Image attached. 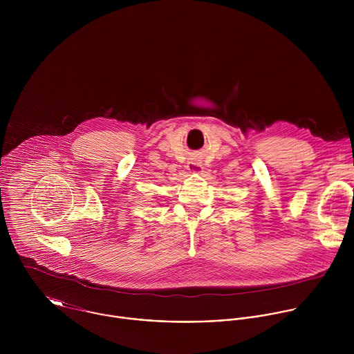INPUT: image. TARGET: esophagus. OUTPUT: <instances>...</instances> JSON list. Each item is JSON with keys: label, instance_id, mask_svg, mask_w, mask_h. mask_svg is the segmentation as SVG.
Listing matches in <instances>:
<instances>
[{"label": "esophagus", "instance_id": "obj_1", "mask_svg": "<svg viewBox=\"0 0 354 354\" xmlns=\"http://www.w3.org/2000/svg\"><path fill=\"white\" fill-rule=\"evenodd\" d=\"M187 167H188V170H189V171L196 173V171H201L202 165H201V162H198V160H191V162H188Z\"/></svg>", "mask_w": 354, "mask_h": 354}]
</instances>
